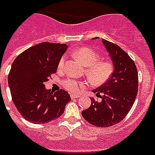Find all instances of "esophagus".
<instances>
[{
  "label": "esophagus",
  "mask_w": 155,
  "mask_h": 155,
  "mask_svg": "<svg viewBox=\"0 0 155 155\" xmlns=\"http://www.w3.org/2000/svg\"><path fill=\"white\" fill-rule=\"evenodd\" d=\"M71 98H78V97H79L78 95H75V94H71Z\"/></svg>",
  "instance_id": "obj_1"
}]
</instances>
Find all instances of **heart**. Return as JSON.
<instances>
[{"label":"heart","mask_w":155,"mask_h":155,"mask_svg":"<svg viewBox=\"0 0 155 155\" xmlns=\"http://www.w3.org/2000/svg\"><path fill=\"white\" fill-rule=\"evenodd\" d=\"M73 55L81 62L83 65L86 67L85 75L93 84L100 85L111 78L113 71L112 64L105 60H98L99 55L96 51L85 47L74 51ZM65 60L64 56L61 58L58 64L60 69L64 66ZM63 84L66 89L73 93L80 91L85 85L84 82L78 81L73 78H66Z\"/></svg>","instance_id":"1"}]
</instances>
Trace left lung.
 I'll use <instances>...</instances> for the list:
<instances>
[{
  "mask_svg": "<svg viewBox=\"0 0 155 155\" xmlns=\"http://www.w3.org/2000/svg\"><path fill=\"white\" fill-rule=\"evenodd\" d=\"M102 43L112 60L113 71L104 84L92 91L101 101L92 98L91 106L82 112V116L95 127H108L124 120L131 110L137 96L139 78L135 64L127 52L104 39Z\"/></svg>",
  "mask_w": 155,
  "mask_h": 155,
  "instance_id": "1",
  "label": "left lung"
}]
</instances>
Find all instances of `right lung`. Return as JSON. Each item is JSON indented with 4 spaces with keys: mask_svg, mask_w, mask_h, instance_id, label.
I'll return each instance as SVG.
<instances>
[{
    "mask_svg": "<svg viewBox=\"0 0 155 155\" xmlns=\"http://www.w3.org/2000/svg\"><path fill=\"white\" fill-rule=\"evenodd\" d=\"M67 48L61 43H38L21 53L12 64L8 86L13 102L21 116L33 124H45L59 118L71 101L65 91L53 93L44 85L57 71Z\"/></svg>",
    "mask_w": 155,
    "mask_h": 155,
    "instance_id": "right-lung-1",
    "label": "right lung"
}]
</instances>
